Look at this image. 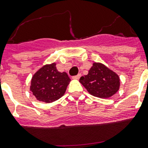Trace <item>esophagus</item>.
Returning <instances> with one entry per match:
<instances>
[{
  "label": "esophagus",
  "instance_id": "34e87169",
  "mask_svg": "<svg viewBox=\"0 0 148 148\" xmlns=\"http://www.w3.org/2000/svg\"><path fill=\"white\" fill-rule=\"evenodd\" d=\"M81 74H77V75H76V76L73 77V79H76V80H78V79L80 78V77H81Z\"/></svg>",
  "mask_w": 148,
  "mask_h": 148
}]
</instances>
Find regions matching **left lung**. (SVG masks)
Returning a JSON list of instances; mask_svg holds the SVG:
<instances>
[{
  "label": "left lung",
  "mask_w": 148,
  "mask_h": 148,
  "mask_svg": "<svg viewBox=\"0 0 148 148\" xmlns=\"http://www.w3.org/2000/svg\"><path fill=\"white\" fill-rule=\"evenodd\" d=\"M79 82L88 93L100 98H109L119 90L120 77L117 73L102 63H93L88 74L81 77Z\"/></svg>",
  "instance_id": "left-lung-1"
}]
</instances>
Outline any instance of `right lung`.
Segmentation results:
<instances>
[{
    "instance_id": "add662e5",
    "label": "right lung",
    "mask_w": 148,
    "mask_h": 148,
    "mask_svg": "<svg viewBox=\"0 0 148 148\" xmlns=\"http://www.w3.org/2000/svg\"><path fill=\"white\" fill-rule=\"evenodd\" d=\"M70 81L67 73L58 71L56 63H51L44 65L34 73L30 90L39 101L52 103L64 96Z\"/></svg>"
}]
</instances>
